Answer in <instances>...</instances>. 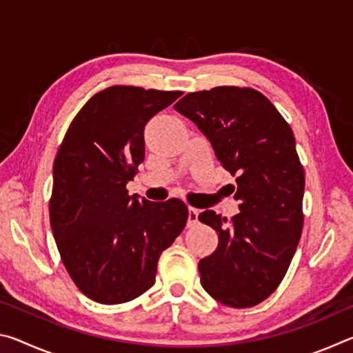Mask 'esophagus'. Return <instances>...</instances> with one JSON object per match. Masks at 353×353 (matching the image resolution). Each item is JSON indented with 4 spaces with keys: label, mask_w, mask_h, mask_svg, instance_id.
Segmentation results:
<instances>
[{
    "label": "esophagus",
    "mask_w": 353,
    "mask_h": 353,
    "mask_svg": "<svg viewBox=\"0 0 353 353\" xmlns=\"http://www.w3.org/2000/svg\"><path fill=\"white\" fill-rule=\"evenodd\" d=\"M199 223V210L194 207H188V225L193 227Z\"/></svg>",
    "instance_id": "obj_1"
}]
</instances>
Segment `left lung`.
Returning a JSON list of instances; mask_svg holds the SVG:
<instances>
[{"label":"left lung","mask_w":353,"mask_h":353,"mask_svg":"<svg viewBox=\"0 0 353 353\" xmlns=\"http://www.w3.org/2000/svg\"><path fill=\"white\" fill-rule=\"evenodd\" d=\"M212 143L240 213L229 223L213 210L199 221L218 232L212 255L199 261L201 283L218 302L249 308L270 297L285 277L302 234L305 174L288 123L254 88L214 87L174 105Z\"/></svg>","instance_id":"1"}]
</instances>
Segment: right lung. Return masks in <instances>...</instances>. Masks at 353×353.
Returning <instances> with one entry per match:
<instances>
[{"mask_svg": "<svg viewBox=\"0 0 353 353\" xmlns=\"http://www.w3.org/2000/svg\"><path fill=\"white\" fill-rule=\"evenodd\" d=\"M182 92L113 85L71 121L52 166L50 221L62 261L92 301L129 302L155 282L160 254L181 235V199L151 202L126 185L145 160V126Z\"/></svg>", "mask_w": 353, "mask_h": 353, "instance_id": "1", "label": "right lung"}]
</instances>
